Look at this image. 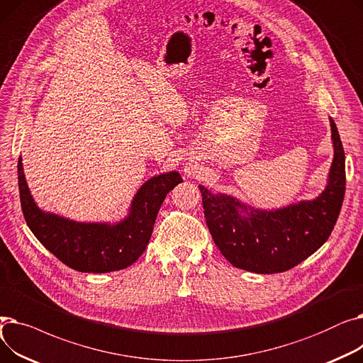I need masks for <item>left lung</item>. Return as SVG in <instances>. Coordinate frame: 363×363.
I'll use <instances>...</instances> for the list:
<instances>
[{
  "mask_svg": "<svg viewBox=\"0 0 363 363\" xmlns=\"http://www.w3.org/2000/svg\"><path fill=\"white\" fill-rule=\"evenodd\" d=\"M330 125L334 159L328 184L313 200L262 211L199 185L208 231L235 268L256 274L289 271L330 238L346 191L345 150L331 118Z\"/></svg>",
  "mask_w": 363,
  "mask_h": 363,
  "instance_id": "1",
  "label": "left lung"
}]
</instances>
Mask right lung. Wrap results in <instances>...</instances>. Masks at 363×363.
<instances>
[{"instance_id": "add662e5", "label": "right lung", "mask_w": 363, "mask_h": 363, "mask_svg": "<svg viewBox=\"0 0 363 363\" xmlns=\"http://www.w3.org/2000/svg\"><path fill=\"white\" fill-rule=\"evenodd\" d=\"M17 174L23 216L33 235L69 268L92 274L125 269L144 253L166 194L182 182L178 172L152 177L138 189L123 220L85 223L43 212L36 206L26 184L22 157H18Z\"/></svg>"}]
</instances>
